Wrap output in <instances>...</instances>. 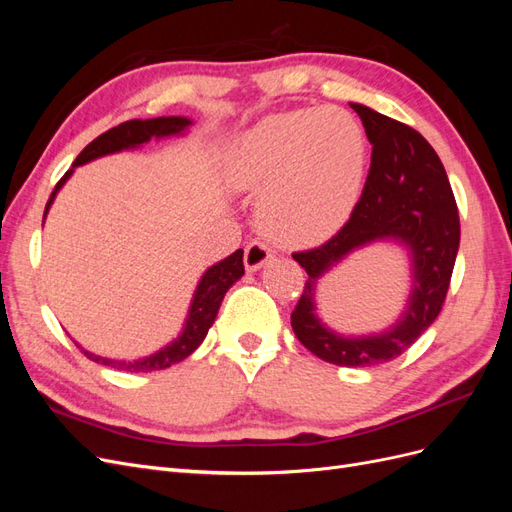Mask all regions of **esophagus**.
<instances>
[{"label": "esophagus", "instance_id": "esophagus-1", "mask_svg": "<svg viewBox=\"0 0 512 512\" xmlns=\"http://www.w3.org/2000/svg\"><path fill=\"white\" fill-rule=\"evenodd\" d=\"M271 256H273V252H271V247L267 243L250 241V243H247V247H245V256H243L245 269L247 271H258Z\"/></svg>", "mask_w": 512, "mask_h": 512}]
</instances>
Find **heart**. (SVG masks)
Wrapping results in <instances>:
<instances>
[{"label": "heart", "mask_w": 512, "mask_h": 512, "mask_svg": "<svg viewBox=\"0 0 512 512\" xmlns=\"http://www.w3.org/2000/svg\"><path fill=\"white\" fill-rule=\"evenodd\" d=\"M367 160L365 134L342 108L273 115L232 151L237 188L265 194L258 218L290 245L318 243L342 226L359 196Z\"/></svg>", "instance_id": "obj_1"}]
</instances>
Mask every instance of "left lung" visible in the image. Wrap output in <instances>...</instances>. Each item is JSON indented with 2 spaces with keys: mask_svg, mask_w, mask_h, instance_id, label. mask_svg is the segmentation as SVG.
Here are the masks:
<instances>
[{
  "mask_svg": "<svg viewBox=\"0 0 512 512\" xmlns=\"http://www.w3.org/2000/svg\"><path fill=\"white\" fill-rule=\"evenodd\" d=\"M359 113L371 147V166L361 198L348 222L312 250L292 258L307 271L292 331L322 361L342 367H371L397 359L442 312L459 250V211L438 153L406 123L363 104ZM376 238H399L413 252L415 290L405 318L391 332L348 340L324 330L313 312L315 280L356 246Z\"/></svg>",
  "mask_w": 512,
  "mask_h": 512,
  "instance_id": "8db88e82",
  "label": "left lung"
}]
</instances>
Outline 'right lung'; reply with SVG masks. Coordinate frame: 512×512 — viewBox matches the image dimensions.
<instances>
[{"label":"right lung","mask_w":512,"mask_h":512,"mask_svg":"<svg viewBox=\"0 0 512 512\" xmlns=\"http://www.w3.org/2000/svg\"><path fill=\"white\" fill-rule=\"evenodd\" d=\"M190 126V119L185 117H158V119H132V121H123L119 123L117 128L106 130L104 134H100L98 138H94L81 153L79 158L74 160L72 166H81L87 164L91 160H96L100 156H106V153H115L121 149H128V147H136V145H143L147 143L149 138L153 136H168V134H177L183 128ZM72 175V168L68 173L61 177L55 185V190L49 198V203H46L44 215L49 211L51 203L55 194L59 192L61 185L66 183V179ZM245 273L243 267V250H237L235 254H230L228 258H224L218 265H213L205 275L203 280H200L196 294H194V301L190 307V316L188 322H185V329L183 333L175 339L173 344L166 346L164 350L156 352L147 356V359L141 361H111V359H104V356L98 354H91L87 350L81 348V352L91 359L94 363L106 365V367H113L119 371H158V369H166L170 365H175L183 359H188V356L203 344V339L209 331V327L213 324L215 316H218V309L222 305V299L226 290L235 284L239 277Z\"/></svg>","instance_id":"right-lung-1"}]
</instances>
